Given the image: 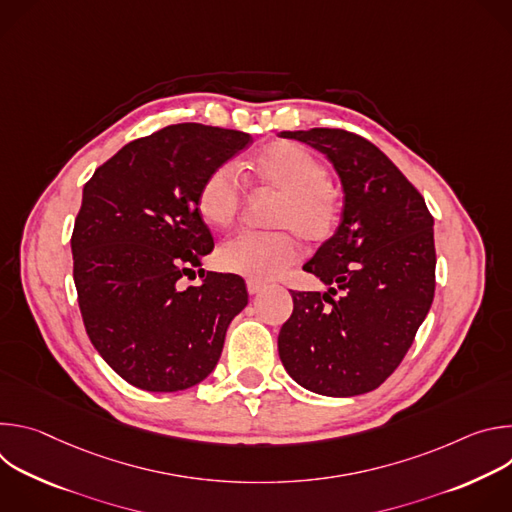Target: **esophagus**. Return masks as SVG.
<instances>
[{
  "instance_id": "esophagus-1",
  "label": "esophagus",
  "mask_w": 512,
  "mask_h": 512,
  "mask_svg": "<svg viewBox=\"0 0 512 512\" xmlns=\"http://www.w3.org/2000/svg\"><path fill=\"white\" fill-rule=\"evenodd\" d=\"M265 289V283L263 281H259V279H247V291L251 296H257L259 291H263Z\"/></svg>"
}]
</instances>
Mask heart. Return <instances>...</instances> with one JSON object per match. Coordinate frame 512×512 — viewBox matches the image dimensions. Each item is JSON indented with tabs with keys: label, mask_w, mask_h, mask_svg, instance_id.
I'll return each instance as SVG.
<instances>
[{
	"label": "heart",
	"mask_w": 512,
	"mask_h": 512,
	"mask_svg": "<svg viewBox=\"0 0 512 512\" xmlns=\"http://www.w3.org/2000/svg\"><path fill=\"white\" fill-rule=\"evenodd\" d=\"M251 180L275 194L267 233H241L218 249V265L249 279L277 277L300 255L298 235L320 245L342 221L340 190L326 178L324 162L296 141H275L263 148L251 164ZM245 190L237 166H214L200 182L196 210L212 229H229L241 214Z\"/></svg>",
	"instance_id": "1"
}]
</instances>
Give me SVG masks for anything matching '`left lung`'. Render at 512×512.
Listing matches in <instances>:
<instances>
[{"instance_id":"1","label":"left lung","mask_w":512,"mask_h":512,"mask_svg":"<svg viewBox=\"0 0 512 512\" xmlns=\"http://www.w3.org/2000/svg\"><path fill=\"white\" fill-rule=\"evenodd\" d=\"M279 135L326 154L344 188L338 231L304 265L330 289H291L294 312L279 330V358L314 393H369L395 373L431 308L433 216L369 139L328 127Z\"/></svg>"}]
</instances>
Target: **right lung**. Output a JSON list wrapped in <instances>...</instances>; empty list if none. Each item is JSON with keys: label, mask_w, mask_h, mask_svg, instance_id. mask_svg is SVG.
Returning <instances> with one entry per match:
<instances>
[{"label": "right lung", "mask_w": 512, "mask_h": 512, "mask_svg": "<svg viewBox=\"0 0 512 512\" xmlns=\"http://www.w3.org/2000/svg\"><path fill=\"white\" fill-rule=\"evenodd\" d=\"M253 141L237 129L168 125L133 139L83 188L70 247L85 330L109 367L143 391L206 379L231 320L247 306L243 277L184 285L212 247L196 210L202 178Z\"/></svg>", "instance_id": "right-lung-1"}]
</instances>
